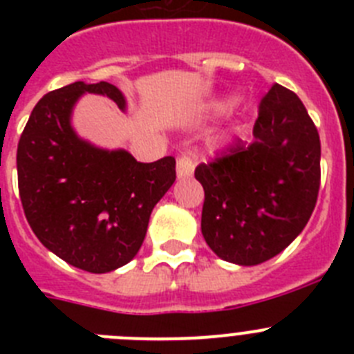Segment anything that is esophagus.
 Returning <instances> with one entry per match:
<instances>
[{
	"mask_svg": "<svg viewBox=\"0 0 354 354\" xmlns=\"http://www.w3.org/2000/svg\"><path fill=\"white\" fill-rule=\"evenodd\" d=\"M193 171H195L193 159L187 158V156H179L177 158V177L179 179H187V177H192Z\"/></svg>",
	"mask_w": 354,
	"mask_h": 354,
	"instance_id": "1",
	"label": "esophagus"
}]
</instances>
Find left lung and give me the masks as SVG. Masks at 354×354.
I'll return each mask as SVG.
<instances>
[{
  "label": "left lung",
  "mask_w": 354,
  "mask_h": 354,
  "mask_svg": "<svg viewBox=\"0 0 354 354\" xmlns=\"http://www.w3.org/2000/svg\"><path fill=\"white\" fill-rule=\"evenodd\" d=\"M195 177L204 186L202 234L220 259L270 261L310 220L321 184L317 127L299 97L273 84L259 104L253 142H237Z\"/></svg>",
  "instance_id": "1"
}]
</instances>
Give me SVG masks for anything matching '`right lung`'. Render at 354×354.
<instances>
[{
	"mask_svg": "<svg viewBox=\"0 0 354 354\" xmlns=\"http://www.w3.org/2000/svg\"><path fill=\"white\" fill-rule=\"evenodd\" d=\"M86 92L126 108L120 90L106 81H76L46 93L19 140V196L46 248L74 268L108 273L138 253L150 212L175 183V158L140 162L126 150L77 138L71 115Z\"/></svg>",
	"mask_w": 354,
	"mask_h": 354,
	"instance_id": "right-lung-1",
	"label": "right lung"
}]
</instances>
